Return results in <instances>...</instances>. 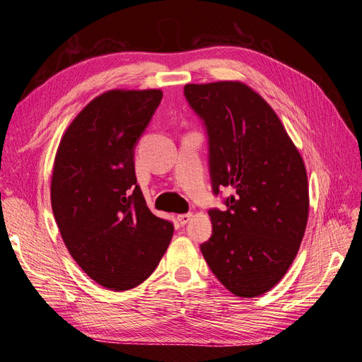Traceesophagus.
I'll return each mask as SVG.
<instances>
[{
  "label": "esophagus",
  "instance_id": "1",
  "mask_svg": "<svg viewBox=\"0 0 362 362\" xmlns=\"http://www.w3.org/2000/svg\"><path fill=\"white\" fill-rule=\"evenodd\" d=\"M192 217H193V214H192V213H184V214H180V216H178V222H180L181 225H185V223H187V222L190 221Z\"/></svg>",
  "mask_w": 362,
  "mask_h": 362
}]
</instances>
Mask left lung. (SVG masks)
<instances>
[{"label": "left lung", "mask_w": 362, "mask_h": 362, "mask_svg": "<svg viewBox=\"0 0 362 362\" xmlns=\"http://www.w3.org/2000/svg\"><path fill=\"white\" fill-rule=\"evenodd\" d=\"M184 96L208 137L213 234L201 252L216 278L240 298L269 291L286 275L308 221V180L299 151L262 98L240 81L185 84Z\"/></svg>", "instance_id": "obj_1"}]
</instances>
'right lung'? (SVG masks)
<instances>
[{"mask_svg":"<svg viewBox=\"0 0 362 362\" xmlns=\"http://www.w3.org/2000/svg\"><path fill=\"white\" fill-rule=\"evenodd\" d=\"M163 92L110 90L87 104L63 134L54 161L51 205L69 254L115 291L151 276L173 235L152 214L134 170V148Z\"/></svg>","mask_w":362,"mask_h":362,"instance_id":"right-lung-1","label":"right lung"}]
</instances>
